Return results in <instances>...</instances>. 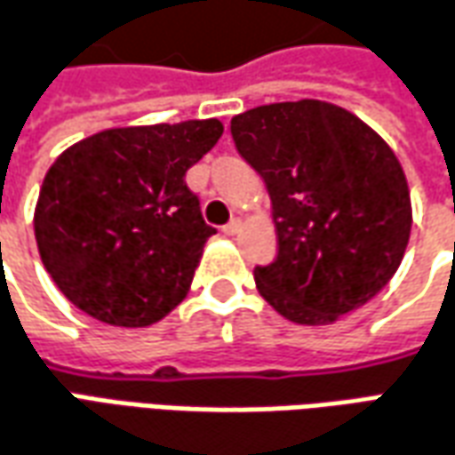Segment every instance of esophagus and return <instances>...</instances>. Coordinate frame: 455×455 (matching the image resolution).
Listing matches in <instances>:
<instances>
[{"label":"esophagus","mask_w":455,"mask_h":455,"mask_svg":"<svg viewBox=\"0 0 455 455\" xmlns=\"http://www.w3.org/2000/svg\"><path fill=\"white\" fill-rule=\"evenodd\" d=\"M221 231H224L227 236H236L238 231H241V219H231V221H228L227 227L221 228Z\"/></svg>","instance_id":"esophagus-1"}]
</instances>
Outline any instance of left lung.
Returning a JSON list of instances; mask_svg holds the SVG:
<instances>
[{
  "instance_id": "left-lung-1",
  "label": "left lung",
  "mask_w": 455,
  "mask_h": 455,
  "mask_svg": "<svg viewBox=\"0 0 455 455\" xmlns=\"http://www.w3.org/2000/svg\"><path fill=\"white\" fill-rule=\"evenodd\" d=\"M231 138L271 196L278 256L253 271L266 303L298 325H327L392 281L411 199L370 125L332 103L298 100L231 117Z\"/></svg>"
}]
</instances>
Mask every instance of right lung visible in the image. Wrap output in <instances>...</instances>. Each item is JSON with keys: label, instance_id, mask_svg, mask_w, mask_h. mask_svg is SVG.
I'll list each match as a JSON object with an SVG mask.
<instances>
[{"label": "right lung", "instance_id": "obj_1", "mask_svg": "<svg viewBox=\"0 0 455 455\" xmlns=\"http://www.w3.org/2000/svg\"><path fill=\"white\" fill-rule=\"evenodd\" d=\"M221 132L214 117L103 130L51 164L34 234L44 268L78 310L145 327L187 298L217 228L184 174Z\"/></svg>", "mask_w": 455, "mask_h": 455}]
</instances>
